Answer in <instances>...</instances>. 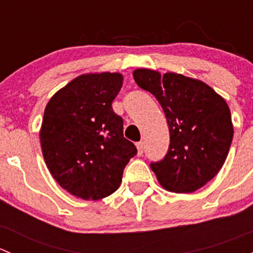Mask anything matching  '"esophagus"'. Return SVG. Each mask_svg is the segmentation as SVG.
Segmentation results:
<instances>
[{
  "instance_id": "obj_1",
  "label": "esophagus",
  "mask_w": 253,
  "mask_h": 253,
  "mask_svg": "<svg viewBox=\"0 0 253 253\" xmlns=\"http://www.w3.org/2000/svg\"><path fill=\"white\" fill-rule=\"evenodd\" d=\"M136 147H137V153H138V155H142L143 154V150H144V143L138 142L136 144Z\"/></svg>"
}]
</instances>
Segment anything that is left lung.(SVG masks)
<instances>
[{"mask_svg": "<svg viewBox=\"0 0 253 253\" xmlns=\"http://www.w3.org/2000/svg\"><path fill=\"white\" fill-rule=\"evenodd\" d=\"M133 78L157 98L169 126V150L150 169L167 191L195 192L218 174L228 157L234 136L228 104L205 82L178 73L137 68Z\"/></svg>", "mask_w": 253, "mask_h": 253, "instance_id": "left-lung-1", "label": "left lung"}]
</instances>
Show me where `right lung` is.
Segmentation results:
<instances>
[{
  "instance_id": "add662e5",
  "label": "right lung",
  "mask_w": 253,
  "mask_h": 253,
  "mask_svg": "<svg viewBox=\"0 0 253 253\" xmlns=\"http://www.w3.org/2000/svg\"><path fill=\"white\" fill-rule=\"evenodd\" d=\"M124 76L81 75L48 100L39 137L48 171L67 192L98 201L120 187L137 149L124 137V120L112 110Z\"/></svg>"
}]
</instances>
